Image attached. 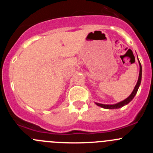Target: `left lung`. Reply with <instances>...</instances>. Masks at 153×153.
Segmentation results:
<instances>
[{
	"label": "left lung",
	"instance_id": "obj_1",
	"mask_svg": "<svg viewBox=\"0 0 153 153\" xmlns=\"http://www.w3.org/2000/svg\"><path fill=\"white\" fill-rule=\"evenodd\" d=\"M139 63H140V74H139V78H138L137 83H136V86H135L134 90H133V91L132 92V93L129 95V97H127L126 100H124L122 101V102H118V103H116V104H113V105H106V104H101V103H98V102H96V104H97V106H101V107L104 108V109H119V108L123 107V106H125V105L129 103V102L132 100V99L134 98V97L136 96V93H137L138 91L139 86H140L141 79H142V66L140 61H139Z\"/></svg>",
	"mask_w": 153,
	"mask_h": 153
}]
</instances>
